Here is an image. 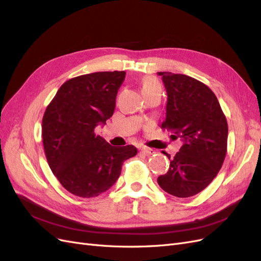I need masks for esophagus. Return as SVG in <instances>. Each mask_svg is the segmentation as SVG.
Returning a JSON list of instances; mask_svg holds the SVG:
<instances>
[{
  "label": "esophagus",
  "instance_id": "obj_1",
  "mask_svg": "<svg viewBox=\"0 0 261 261\" xmlns=\"http://www.w3.org/2000/svg\"><path fill=\"white\" fill-rule=\"evenodd\" d=\"M140 152L144 154V155H151L154 153V151L152 150V148H148V147H145V146H142L140 147Z\"/></svg>",
  "mask_w": 261,
  "mask_h": 261
}]
</instances>
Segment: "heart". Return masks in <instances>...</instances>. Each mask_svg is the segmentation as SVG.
Instances as JSON below:
<instances>
[{
	"mask_svg": "<svg viewBox=\"0 0 261 261\" xmlns=\"http://www.w3.org/2000/svg\"><path fill=\"white\" fill-rule=\"evenodd\" d=\"M154 88H160L159 82L153 77H146L142 82V92L144 91H150V89Z\"/></svg>",
	"mask_w": 261,
	"mask_h": 261,
	"instance_id": "obj_1",
	"label": "heart"
}]
</instances>
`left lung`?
Returning <instances> with one entry per match:
<instances>
[{"label": "left lung", "mask_w": 261, "mask_h": 261, "mask_svg": "<svg viewBox=\"0 0 261 261\" xmlns=\"http://www.w3.org/2000/svg\"><path fill=\"white\" fill-rule=\"evenodd\" d=\"M167 92L162 128L180 138L182 146L170 160L160 187L178 198L197 195L217 177L227 151L228 126L217 96L202 82L172 72H159Z\"/></svg>", "instance_id": "left-lung-1"}]
</instances>
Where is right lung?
<instances>
[{"label": "right lung", "instance_id": "1", "mask_svg": "<svg viewBox=\"0 0 261 261\" xmlns=\"http://www.w3.org/2000/svg\"><path fill=\"white\" fill-rule=\"evenodd\" d=\"M124 71L95 72L66 81L42 118V142L52 173L69 192L97 197L120 176L133 145L115 147L95 135L99 123L114 115Z\"/></svg>", "mask_w": 261, "mask_h": 261}]
</instances>
